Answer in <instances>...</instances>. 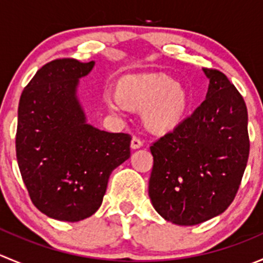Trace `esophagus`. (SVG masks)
I'll list each match as a JSON object with an SVG mask.
<instances>
[{
    "label": "esophagus",
    "mask_w": 263,
    "mask_h": 263,
    "mask_svg": "<svg viewBox=\"0 0 263 263\" xmlns=\"http://www.w3.org/2000/svg\"><path fill=\"white\" fill-rule=\"evenodd\" d=\"M142 146V141L139 139V137H132L131 140V148L132 150H136V148H140Z\"/></svg>",
    "instance_id": "1"
}]
</instances>
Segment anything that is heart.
I'll use <instances>...</instances> for the list:
<instances>
[{
    "instance_id": "b5f03b06",
    "label": "heart",
    "mask_w": 263,
    "mask_h": 263,
    "mask_svg": "<svg viewBox=\"0 0 263 263\" xmlns=\"http://www.w3.org/2000/svg\"><path fill=\"white\" fill-rule=\"evenodd\" d=\"M103 99L116 116H123L128 105H146L145 123L156 131L173 129L184 119L188 110L184 89L161 73L128 76L121 82V90H105Z\"/></svg>"
}]
</instances>
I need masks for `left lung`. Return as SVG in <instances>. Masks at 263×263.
Instances as JSON below:
<instances>
[{
  "instance_id": "obj_1",
  "label": "left lung",
  "mask_w": 263,
  "mask_h": 263,
  "mask_svg": "<svg viewBox=\"0 0 263 263\" xmlns=\"http://www.w3.org/2000/svg\"><path fill=\"white\" fill-rule=\"evenodd\" d=\"M202 71L210 81L202 104L150 147L151 203L166 221L184 227L229 208L249 155L242 95L220 71Z\"/></svg>"
}]
</instances>
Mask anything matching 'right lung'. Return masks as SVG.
I'll use <instances>...</instances> for the list:
<instances>
[{
	"label": "right lung",
	"mask_w": 263,
	"mask_h": 263,
	"mask_svg": "<svg viewBox=\"0 0 263 263\" xmlns=\"http://www.w3.org/2000/svg\"><path fill=\"white\" fill-rule=\"evenodd\" d=\"M95 62L55 60L35 73L21 94L16 158L34 206L60 221L97 213L108 181L131 155V136L87 123L79 99L80 79Z\"/></svg>",
	"instance_id": "right-lung-1"
}]
</instances>
